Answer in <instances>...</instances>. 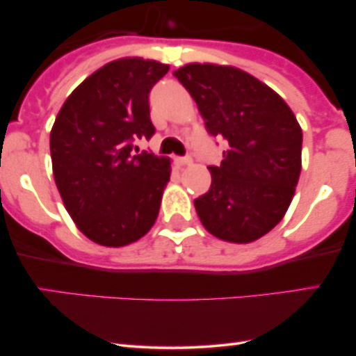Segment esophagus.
<instances>
[{
    "mask_svg": "<svg viewBox=\"0 0 356 356\" xmlns=\"http://www.w3.org/2000/svg\"><path fill=\"white\" fill-rule=\"evenodd\" d=\"M175 162H177L179 165H189V164H192V159L189 157V155H186V157H177L175 159Z\"/></svg>",
    "mask_w": 356,
    "mask_h": 356,
    "instance_id": "1",
    "label": "esophagus"
}]
</instances>
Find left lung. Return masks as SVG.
Returning <instances> with one entry per match:
<instances>
[{
	"instance_id": "obj_1",
	"label": "left lung",
	"mask_w": 356,
	"mask_h": 356,
	"mask_svg": "<svg viewBox=\"0 0 356 356\" xmlns=\"http://www.w3.org/2000/svg\"><path fill=\"white\" fill-rule=\"evenodd\" d=\"M206 130L229 150L211 165L209 191L194 201L202 226L229 243L259 239L283 219L301 172L303 132L280 95L234 67L191 63L174 72Z\"/></svg>"
}]
</instances>
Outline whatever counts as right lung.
<instances>
[{
    "mask_svg": "<svg viewBox=\"0 0 356 356\" xmlns=\"http://www.w3.org/2000/svg\"><path fill=\"white\" fill-rule=\"evenodd\" d=\"M167 72L154 60L110 61L73 90L53 124L56 187L76 227L102 246L134 243L157 219L170 161L132 149L155 134L149 93Z\"/></svg>",
    "mask_w": 356,
    "mask_h": 356,
    "instance_id": "obj_1",
    "label": "right lung"
}]
</instances>
